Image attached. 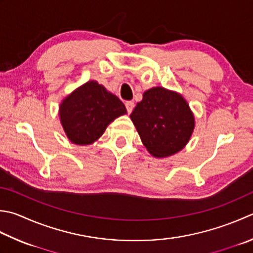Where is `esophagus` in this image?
<instances>
[{
  "mask_svg": "<svg viewBox=\"0 0 253 253\" xmlns=\"http://www.w3.org/2000/svg\"><path fill=\"white\" fill-rule=\"evenodd\" d=\"M125 106H126L127 112H128V113H131L132 110H133V107H135V103H133L132 101H127V102L125 103Z\"/></svg>",
  "mask_w": 253,
  "mask_h": 253,
  "instance_id": "34e87169",
  "label": "esophagus"
}]
</instances>
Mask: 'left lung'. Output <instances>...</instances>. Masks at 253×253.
Wrapping results in <instances>:
<instances>
[{"label": "left lung", "mask_w": 253, "mask_h": 253, "mask_svg": "<svg viewBox=\"0 0 253 253\" xmlns=\"http://www.w3.org/2000/svg\"><path fill=\"white\" fill-rule=\"evenodd\" d=\"M143 146L153 157L174 155L184 147L194 129V116L180 94L152 87L130 114Z\"/></svg>", "instance_id": "obj_1"}]
</instances>
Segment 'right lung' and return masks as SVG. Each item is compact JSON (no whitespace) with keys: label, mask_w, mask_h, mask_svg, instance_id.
<instances>
[{"label":"right lung","mask_w":253,"mask_h":253,"mask_svg":"<svg viewBox=\"0 0 253 253\" xmlns=\"http://www.w3.org/2000/svg\"><path fill=\"white\" fill-rule=\"evenodd\" d=\"M124 114L126 107L120 98L96 81H90L64 98L59 115L69 139L76 145H90Z\"/></svg>","instance_id":"obj_1"}]
</instances>
